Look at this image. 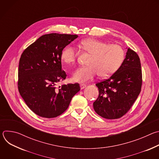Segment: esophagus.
<instances>
[{
    "label": "esophagus",
    "instance_id": "esophagus-1",
    "mask_svg": "<svg viewBox=\"0 0 159 159\" xmlns=\"http://www.w3.org/2000/svg\"><path fill=\"white\" fill-rule=\"evenodd\" d=\"M80 89H84V88L86 87V85L85 84H82L80 85Z\"/></svg>",
    "mask_w": 159,
    "mask_h": 159
}]
</instances>
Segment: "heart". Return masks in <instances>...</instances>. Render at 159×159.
<instances>
[{
  "mask_svg": "<svg viewBox=\"0 0 159 159\" xmlns=\"http://www.w3.org/2000/svg\"><path fill=\"white\" fill-rule=\"evenodd\" d=\"M82 47L91 55L88 65L77 69L72 76L75 82H86L93 79L98 74L101 78H106L114 73L121 66L125 57V52L118 44L89 38L81 41ZM61 61L66 64H73L76 58L75 48L72 46L66 47L61 53Z\"/></svg>",
  "mask_w": 159,
  "mask_h": 159,
  "instance_id": "b5f03b06",
  "label": "heart"
}]
</instances>
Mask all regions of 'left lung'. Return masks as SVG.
Masks as SVG:
<instances>
[{"mask_svg": "<svg viewBox=\"0 0 159 159\" xmlns=\"http://www.w3.org/2000/svg\"><path fill=\"white\" fill-rule=\"evenodd\" d=\"M126 48V57L117 71L109 79L96 84L99 96L93 103L94 109L106 119H118L125 115L141 91L140 58L133 50Z\"/></svg>", "mask_w": 159, "mask_h": 159, "instance_id": "left-lung-1", "label": "left lung"}]
</instances>
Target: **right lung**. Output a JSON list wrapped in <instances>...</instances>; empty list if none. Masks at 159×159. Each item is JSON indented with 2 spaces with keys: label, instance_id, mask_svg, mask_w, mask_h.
Returning a JSON list of instances; mask_svg holds the SVG:
<instances>
[{
  "label": "right lung",
  "instance_id": "obj_1",
  "mask_svg": "<svg viewBox=\"0 0 159 159\" xmlns=\"http://www.w3.org/2000/svg\"><path fill=\"white\" fill-rule=\"evenodd\" d=\"M77 37L76 34H44L20 56L19 92L29 108L41 117L52 118L61 115L80 89L77 83L56 86L66 77L61 70V53Z\"/></svg>",
  "mask_w": 159,
  "mask_h": 159
}]
</instances>
